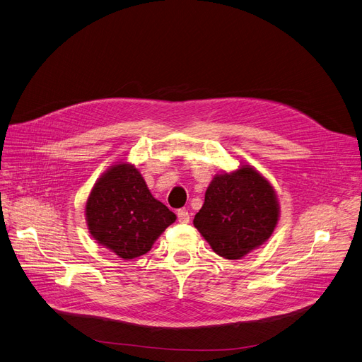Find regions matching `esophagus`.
<instances>
[{"mask_svg":"<svg viewBox=\"0 0 362 362\" xmlns=\"http://www.w3.org/2000/svg\"><path fill=\"white\" fill-rule=\"evenodd\" d=\"M189 218H190V215H189V212L186 211V209H179L177 211V220H179V223H189Z\"/></svg>","mask_w":362,"mask_h":362,"instance_id":"obj_1","label":"esophagus"}]
</instances>
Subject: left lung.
<instances>
[{
    "label": "left lung",
    "instance_id": "1",
    "mask_svg": "<svg viewBox=\"0 0 362 362\" xmlns=\"http://www.w3.org/2000/svg\"><path fill=\"white\" fill-rule=\"evenodd\" d=\"M279 218L275 189L256 168L242 164L216 175L194 226L224 259H242L272 235Z\"/></svg>",
    "mask_w": 362,
    "mask_h": 362
}]
</instances>
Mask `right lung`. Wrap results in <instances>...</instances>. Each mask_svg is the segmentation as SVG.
Segmentation results:
<instances>
[{
    "mask_svg": "<svg viewBox=\"0 0 362 362\" xmlns=\"http://www.w3.org/2000/svg\"><path fill=\"white\" fill-rule=\"evenodd\" d=\"M86 221L95 242L128 260L146 255L176 215L151 195L135 165L117 163L93 186Z\"/></svg>",
    "mask_w": 362,
    "mask_h": 362,
    "instance_id": "obj_1",
    "label": "right lung"
}]
</instances>
